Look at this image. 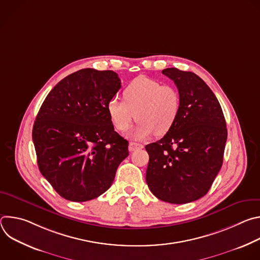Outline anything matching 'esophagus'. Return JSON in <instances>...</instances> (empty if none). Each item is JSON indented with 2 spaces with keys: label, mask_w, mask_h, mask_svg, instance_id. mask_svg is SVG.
Here are the masks:
<instances>
[{
  "label": "esophagus",
  "mask_w": 260,
  "mask_h": 260,
  "mask_svg": "<svg viewBox=\"0 0 260 260\" xmlns=\"http://www.w3.org/2000/svg\"><path fill=\"white\" fill-rule=\"evenodd\" d=\"M142 148H144V146L142 144H139V143H135V142H131L129 145H128V150L131 152L133 151H136L138 149H142Z\"/></svg>",
  "instance_id": "esophagus-1"
}]
</instances>
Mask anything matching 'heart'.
Listing matches in <instances>:
<instances>
[{"label":"heart","mask_w":260,"mask_h":260,"mask_svg":"<svg viewBox=\"0 0 260 260\" xmlns=\"http://www.w3.org/2000/svg\"><path fill=\"white\" fill-rule=\"evenodd\" d=\"M122 95L123 101L117 98L109 100L108 115L118 132H126L136 117L139 121L131 134L136 139L152 134L164 136L179 118L181 95L174 85H162L155 79L139 76L127 84Z\"/></svg>","instance_id":"b5f03b06"}]
</instances>
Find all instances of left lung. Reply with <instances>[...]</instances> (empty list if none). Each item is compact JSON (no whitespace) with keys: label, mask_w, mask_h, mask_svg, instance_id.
Wrapping results in <instances>:
<instances>
[{"label":"left lung","mask_w":260,"mask_h":260,"mask_svg":"<svg viewBox=\"0 0 260 260\" xmlns=\"http://www.w3.org/2000/svg\"><path fill=\"white\" fill-rule=\"evenodd\" d=\"M181 95V112L164 138L146 145V182L151 192L171 204L203 198L223 162L225 118L214 92L192 72L162 70Z\"/></svg>","instance_id":"1"}]
</instances>
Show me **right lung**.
Returning a JSON list of instances; mask_svg holds the SVG:
<instances>
[{"instance_id": "1", "label": "right lung", "mask_w": 260, "mask_h": 260, "mask_svg": "<svg viewBox=\"0 0 260 260\" xmlns=\"http://www.w3.org/2000/svg\"><path fill=\"white\" fill-rule=\"evenodd\" d=\"M120 87L113 71L79 70L51 89L36 117L32 141L39 170L68 201L103 194L128 156V142L114 131L107 111Z\"/></svg>"}]
</instances>
